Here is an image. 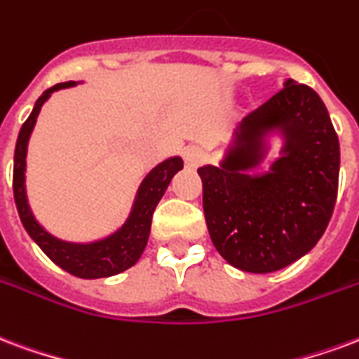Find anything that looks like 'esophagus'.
<instances>
[{
	"mask_svg": "<svg viewBox=\"0 0 359 359\" xmlns=\"http://www.w3.org/2000/svg\"><path fill=\"white\" fill-rule=\"evenodd\" d=\"M207 158V152L200 146H187L184 148V159H187L188 165H200L201 161Z\"/></svg>",
	"mask_w": 359,
	"mask_h": 359,
	"instance_id": "34e87169",
	"label": "esophagus"
}]
</instances>
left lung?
<instances>
[{
  "label": "left lung",
  "instance_id": "8db88e82",
  "mask_svg": "<svg viewBox=\"0 0 359 359\" xmlns=\"http://www.w3.org/2000/svg\"><path fill=\"white\" fill-rule=\"evenodd\" d=\"M282 139L268 172L256 169ZM341 150L318 93L293 79L241 119L219 165L198 169L203 213L220 257L251 274L293 264L320 241L333 215Z\"/></svg>",
  "mask_w": 359,
  "mask_h": 359
}]
</instances>
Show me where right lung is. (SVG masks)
<instances>
[{
  "label": "right lung",
  "mask_w": 359,
  "mask_h": 359,
  "mask_svg": "<svg viewBox=\"0 0 359 359\" xmlns=\"http://www.w3.org/2000/svg\"><path fill=\"white\" fill-rule=\"evenodd\" d=\"M79 83V81H78ZM76 81L53 85L51 89L41 95L34 104V110L24 121L22 129L18 133L17 148H15V169H13V192H15V203H17L18 217L22 220V226L30 238L51 259L57 266H60L72 276H78L83 280H97V278H110L119 272H123L133 264H137L140 255L144 251L152 226V215L159 200L163 198L171 179L182 169V158L172 156L167 158L148 171L142 182H140L135 201H133L131 213L121 226L106 238L87 241V243H76V241L60 240L51 232H47L39 224L34 213H32L28 196H26V154H28V140L36 126L41 106L49 100L55 91L74 87Z\"/></svg>",
  "instance_id": "obj_1"
}]
</instances>
